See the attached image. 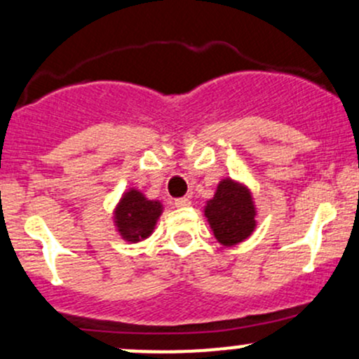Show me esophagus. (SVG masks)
I'll return each mask as SVG.
<instances>
[{"instance_id": "esophagus-1", "label": "esophagus", "mask_w": 359, "mask_h": 359, "mask_svg": "<svg viewBox=\"0 0 359 359\" xmlns=\"http://www.w3.org/2000/svg\"><path fill=\"white\" fill-rule=\"evenodd\" d=\"M189 204H191V199H189V198H179V199H175V206H177V208H187Z\"/></svg>"}]
</instances>
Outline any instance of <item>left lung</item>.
Returning <instances> with one entry per match:
<instances>
[{
	"label": "left lung",
	"instance_id": "8db88e82",
	"mask_svg": "<svg viewBox=\"0 0 359 359\" xmlns=\"http://www.w3.org/2000/svg\"><path fill=\"white\" fill-rule=\"evenodd\" d=\"M204 212L212 233L223 245L242 242L255 226V210L249 191L233 180H223L219 184Z\"/></svg>",
	"mask_w": 359,
	"mask_h": 359
}]
</instances>
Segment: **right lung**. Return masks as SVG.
<instances>
[{
  "instance_id": "1",
  "label": "right lung",
  "mask_w": 359,
  "mask_h": 359,
  "mask_svg": "<svg viewBox=\"0 0 359 359\" xmlns=\"http://www.w3.org/2000/svg\"><path fill=\"white\" fill-rule=\"evenodd\" d=\"M160 212L161 204L158 201H148L141 192L133 189L117 206V228L126 240L140 242L141 238H147L151 233Z\"/></svg>"
}]
</instances>
